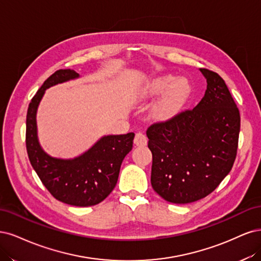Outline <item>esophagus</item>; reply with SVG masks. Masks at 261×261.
Returning <instances> with one entry per match:
<instances>
[{
  "label": "esophagus",
  "mask_w": 261,
  "mask_h": 261,
  "mask_svg": "<svg viewBox=\"0 0 261 261\" xmlns=\"http://www.w3.org/2000/svg\"><path fill=\"white\" fill-rule=\"evenodd\" d=\"M134 144L138 146H144L147 144V137L144 133L138 132L136 134V138H134Z\"/></svg>",
  "instance_id": "esophagus-1"
}]
</instances>
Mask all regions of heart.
I'll return each instance as SVG.
<instances>
[{
	"instance_id": "b5f03b06",
	"label": "heart",
	"mask_w": 261,
	"mask_h": 261,
	"mask_svg": "<svg viewBox=\"0 0 261 261\" xmlns=\"http://www.w3.org/2000/svg\"><path fill=\"white\" fill-rule=\"evenodd\" d=\"M172 75H161L148 81L141 90L143 98H149L163 93L156 106V113L162 116L171 115L184 104L190 95L191 86L187 79L179 78L172 81Z\"/></svg>"
}]
</instances>
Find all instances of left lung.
Segmentation results:
<instances>
[{
  "label": "left lung",
  "mask_w": 261,
  "mask_h": 261,
  "mask_svg": "<svg viewBox=\"0 0 261 261\" xmlns=\"http://www.w3.org/2000/svg\"><path fill=\"white\" fill-rule=\"evenodd\" d=\"M199 70L207 80L200 102L146 131L153 155L150 183L173 204L209 195L231 171L238 152L239 108L219 74Z\"/></svg>",
  "instance_id": "obj_1"
}]
</instances>
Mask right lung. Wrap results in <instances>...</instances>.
Returning a JSON list of instances; mask_svg holds the SVG:
<instances>
[{"label":"right lung","mask_w":261,"mask_h":261,"mask_svg":"<svg viewBox=\"0 0 261 261\" xmlns=\"http://www.w3.org/2000/svg\"><path fill=\"white\" fill-rule=\"evenodd\" d=\"M79 78L71 69H60L48 77L32 97L27 112L26 146L31 166L47 191L65 204L88 207L96 205L116 187L120 166L132 149L134 133L105 136L82 155L71 159L49 156L38 139L37 111L45 90Z\"/></svg>","instance_id":"obj_1"}]
</instances>
